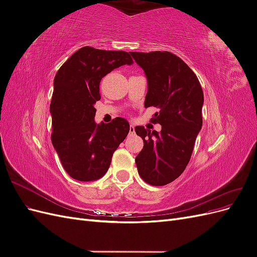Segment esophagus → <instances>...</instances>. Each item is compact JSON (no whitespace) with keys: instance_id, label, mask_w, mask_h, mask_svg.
Listing matches in <instances>:
<instances>
[{"instance_id":"esophagus-1","label":"esophagus","mask_w":257,"mask_h":257,"mask_svg":"<svg viewBox=\"0 0 257 257\" xmlns=\"http://www.w3.org/2000/svg\"><path fill=\"white\" fill-rule=\"evenodd\" d=\"M134 132H135V127H134L133 124H131V126H130V134H134Z\"/></svg>"}]
</instances>
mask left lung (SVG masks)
<instances>
[{
    "instance_id": "obj_1",
    "label": "left lung",
    "mask_w": 257,
    "mask_h": 257,
    "mask_svg": "<svg viewBox=\"0 0 257 257\" xmlns=\"http://www.w3.org/2000/svg\"><path fill=\"white\" fill-rule=\"evenodd\" d=\"M148 80L145 107L160 109L151 119L162 131L136 126L144 141L135 159L139 176L155 186L166 185L189 164L196 137L203 125L204 92L197 76L169 51L131 52Z\"/></svg>"
}]
</instances>
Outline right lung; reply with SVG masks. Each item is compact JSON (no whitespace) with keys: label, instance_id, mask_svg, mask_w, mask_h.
<instances>
[{"label":"right lung","instance_id":"add662e5","mask_svg":"<svg viewBox=\"0 0 257 257\" xmlns=\"http://www.w3.org/2000/svg\"><path fill=\"white\" fill-rule=\"evenodd\" d=\"M132 63L128 52L85 46L72 54L54 77L51 142L62 166L76 180L87 182L103 177L113 152L128 134V122L119 116L110 123L96 124L94 104L100 99L103 77Z\"/></svg>","mask_w":257,"mask_h":257}]
</instances>
